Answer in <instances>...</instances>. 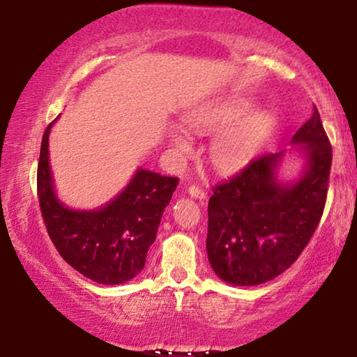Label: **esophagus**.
<instances>
[{
  "instance_id": "1",
  "label": "esophagus",
  "mask_w": 357,
  "mask_h": 357,
  "mask_svg": "<svg viewBox=\"0 0 357 357\" xmlns=\"http://www.w3.org/2000/svg\"><path fill=\"white\" fill-rule=\"evenodd\" d=\"M187 192H189L190 197L197 198V200H204V198H206V192L200 189L198 185H189L187 187Z\"/></svg>"
}]
</instances>
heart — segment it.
<instances>
[{
  "label": "heart",
  "instance_id": "obj_1",
  "mask_svg": "<svg viewBox=\"0 0 357 357\" xmlns=\"http://www.w3.org/2000/svg\"><path fill=\"white\" fill-rule=\"evenodd\" d=\"M252 107L250 99L225 98L192 114L190 123L198 132H219L209 146V157L215 167L228 170L243 165L257 153L273 129V113L258 110L246 115ZM172 140L181 153H189L192 148L189 137L179 129L172 132Z\"/></svg>",
  "mask_w": 357,
  "mask_h": 357
}]
</instances>
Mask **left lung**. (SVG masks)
Returning <instances> with one entry per match:
<instances>
[{
	"label": "left lung",
	"instance_id": "left-lung-1",
	"mask_svg": "<svg viewBox=\"0 0 357 357\" xmlns=\"http://www.w3.org/2000/svg\"><path fill=\"white\" fill-rule=\"evenodd\" d=\"M291 142L307 157L296 183L277 181L285 153L280 151L258 155L213 189L206 250L214 273L229 285H259L280 275L299 258L321 219L332 146L317 107Z\"/></svg>",
	"mask_w": 357,
	"mask_h": 357
}]
</instances>
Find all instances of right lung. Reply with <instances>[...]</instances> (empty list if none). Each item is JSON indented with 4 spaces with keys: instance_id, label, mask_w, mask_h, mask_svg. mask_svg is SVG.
<instances>
[{
    "instance_id": "1",
    "label": "right lung",
    "mask_w": 357,
    "mask_h": 357,
    "mask_svg": "<svg viewBox=\"0 0 357 357\" xmlns=\"http://www.w3.org/2000/svg\"><path fill=\"white\" fill-rule=\"evenodd\" d=\"M53 124V123H52ZM44 132L38 165V197L48 236L68 264L102 285H119L142 273L146 253L178 185V178L137 170L119 195L96 211H75L58 200Z\"/></svg>"
}]
</instances>
